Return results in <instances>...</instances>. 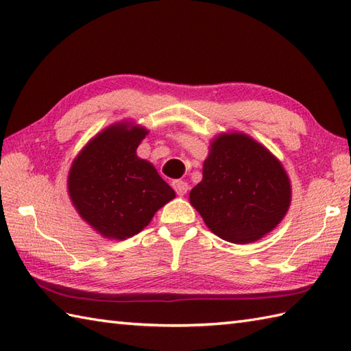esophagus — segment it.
<instances>
[{"label": "esophagus", "instance_id": "34e87169", "mask_svg": "<svg viewBox=\"0 0 351 351\" xmlns=\"http://www.w3.org/2000/svg\"><path fill=\"white\" fill-rule=\"evenodd\" d=\"M171 187L175 189L178 196H184L185 193L189 191V184L185 181H181V180H175L173 182H171Z\"/></svg>", "mask_w": 351, "mask_h": 351}]
</instances>
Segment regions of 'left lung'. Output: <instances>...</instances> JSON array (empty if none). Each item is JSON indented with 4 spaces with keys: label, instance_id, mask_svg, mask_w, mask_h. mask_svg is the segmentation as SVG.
<instances>
[{
    "label": "left lung",
    "instance_id": "8db88e82",
    "mask_svg": "<svg viewBox=\"0 0 351 351\" xmlns=\"http://www.w3.org/2000/svg\"><path fill=\"white\" fill-rule=\"evenodd\" d=\"M202 175V181L190 191V204L221 240L258 241L288 213V173L264 145L247 134L232 131L214 137Z\"/></svg>",
    "mask_w": 351,
    "mask_h": 351
}]
</instances>
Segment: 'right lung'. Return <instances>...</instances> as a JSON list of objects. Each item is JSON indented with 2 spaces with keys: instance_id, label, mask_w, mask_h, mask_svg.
I'll return each mask as SVG.
<instances>
[{
  "instance_id": "obj_1",
  "label": "right lung",
  "mask_w": 351,
  "mask_h": 351,
  "mask_svg": "<svg viewBox=\"0 0 351 351\" xmlns=\"http://www.w3.org/2000/svg\"><path fill=\"white\" fill-rule=\"evenodd\" d=\"M149 134L134 122H117L96 134L73 160L68 193L80 217L108 240L143 230L175 191L152 162L137 156Z\"/></svg>"
}]
</instances>
